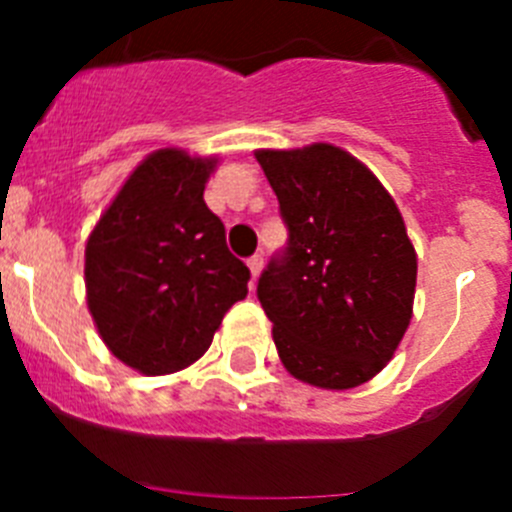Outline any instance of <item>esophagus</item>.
<instances>
[{"mask_svg":"<svg viewBox=\"0 0 512 512\" xmlns=\"http://www.w3.org/2000/svg\"><path fill=\"white\" fill-rule=\"evenodd\" d=\"M248 269H251V277L253 279H259L261 269H264V256H261V253L251 256V259H248Z\"/></svg>","mask_w":512,"mask_h":512,"instance_id":"34e87169","label":"esophagus"}]
</instances>
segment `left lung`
I'll return each instance as SVG.
<instances>
[{
	"mask_svg": "<svg viewBox=\"0 0 512 512\" xmlns=\"http://www.w3.org/2000/svg\"><path fill=\"white\" fill-rule=\"evenodd\" d=\"M289 228L259 279L284 369L320 390L382 372L413 318L418 256L392 194L348 151H256Z\"/></svg>",
	"mask_w": 512,
	"mask_h": 512,
	"instance_id": "1",
	"label": "left lung"
}]
</instances>
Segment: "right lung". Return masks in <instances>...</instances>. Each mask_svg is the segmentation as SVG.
<instances>
[{
    "mask_svg": "<svg viewBox=\"0 0 512 512\" xmlns=\"http://www.w3.org/2000/svg\"><path fill=\"white\" fill-rule=\"evenodd\" d=\"M215 156L153 151L125 179L87 238V305L104 346L148 377L174 374L210 348L251 271L225 246L205 205Z\"/></svg>",
    "mask_w": 512,
    "mask_h": 512,
    "instance_id": "obj_1",
    "label": "right lung"
}]
</instances>
